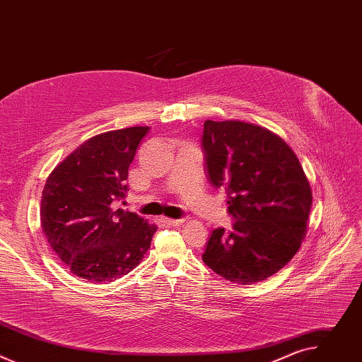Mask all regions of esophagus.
Returning <instances> with one entry per match:
<instances>
[{
    "mask_svg": "<svg viewBox=\"0 0 362 362\" xmlns=\"http://www.w3.org/2000/svg\"><path fill=\"white\" fill-rule=\"evenodd\" d=\"M162 222H165L166 225H170V226H179V225H182V223L185 222V219H183V218H180V219H170V218H162Z\"/></svg>",
    "mask_w": 362,
    "mask_h": 362,
    "instance_id": "esophagus-1",
    "label": "esophagus"
}]
</instances>
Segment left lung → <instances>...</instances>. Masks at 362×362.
<instances>
[{"instance_id": "1", "label": "left lung", "mask_w": 362, "mask_h": 362, "mask_svg": "<svg viewBox=\"0 0 362 362\" xmlns=\"http://www.w3.org/2000/svg\"><path fill=\"white\" fill-rule=\"evenodd\" d=\"M206 175L225 189L232 230L214 229L203 262L230 282L247 285L276 274L298 252L313 192L292 148L268 129L243 122L203 124Z\"/></svg>"}]
</instances>
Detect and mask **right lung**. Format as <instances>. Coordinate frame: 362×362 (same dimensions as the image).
Returning <instances> with one entry per match:
<instances>
[{
  "mask_svg": "<svg viewBox=\"0 0 362 362\" xmlns=\"http://www.w3.org/2000/svg\"><path fill=\"white\" fill-rule=\"evenodd\" d=\"M148 127L94 136L49 173L41 196V229L49 246L76 275L112 282L127 275L150 247L156 225L116 209L137 146Z\"/></svg>",
  "mask_w": 362,
  "mask_h": 362,
  "instance_id": "1",
  "label": "right lung"
}]
</instances>
